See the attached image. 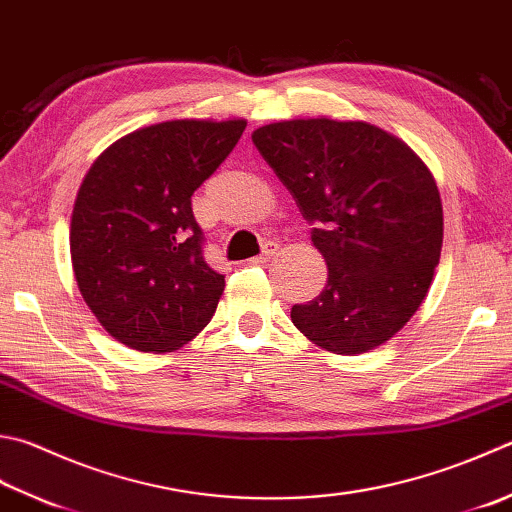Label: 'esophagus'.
I'll use <instances>...</instances> for the list:
<instances>
[{"label": "esophagus", "instance_id": "1", "mask_svg": "<svg viewBox=\"0 0 512 512\" xmlns=\"http://www.w3.org/2000/svg\"><path fill=\"white\" fill-rule=\"evenodd\" d=\"M276 252H278V245H276V243H267V245H265V249H263V254H258V256H254V258H249V263H252V265L267 263V260L272 258Z\"/></svg>", "mask_w": 512, "mask_h": 512}]
</instances>
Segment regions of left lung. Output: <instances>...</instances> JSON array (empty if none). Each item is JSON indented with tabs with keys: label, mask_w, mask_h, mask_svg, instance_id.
<instances>
[{
	"label": "left lung",
	"mask_w": 512,
	"mask_h": 512,
	"mask_svg": "<svg viewBox=\"0 0 512 512\" xmlns=\"http://www.w3.org/2000/svg\"><path fill=\"white\" fill-rule=\"evenodd\" d=\"M252 140L305 220L327 283L292 307L321 350L356 356L383 345L426 298L443 243L437 182L401 138L363 120L296 118Z\"/></svg>",
	"instance_id": "left-lung-1"
}]
</instances>
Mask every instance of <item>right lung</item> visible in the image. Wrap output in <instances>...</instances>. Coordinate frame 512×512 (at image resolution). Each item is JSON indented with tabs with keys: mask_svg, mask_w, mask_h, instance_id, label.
I'll list each match as a JSON object with an SVG mask.
<instances>
[{
	"mask_svg": "<svg viewBox=\"0 0 512 512\" xmlns=\"http://www.w3.org/2000/svg\"><path fill=\"white\" fill-rule=\"evenodd\" d=\"M245 127L158 122L115 140L86 171L71 216L73 274L100 325L131 350H178L214 316L225 276L202 258L191 196Z\"/></svg>",
	"mask_w": 512,
	"mask_h": 512,
	"instance_id": "1",
	"label": "right lung"
}]
</instances>
